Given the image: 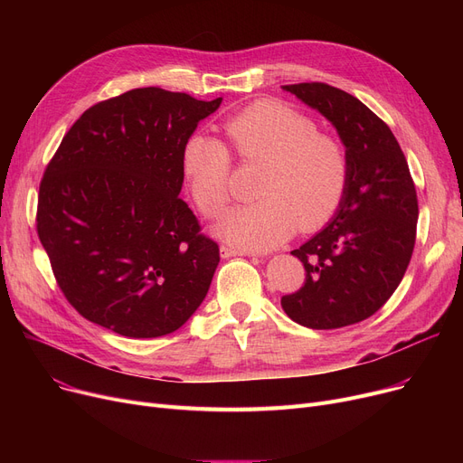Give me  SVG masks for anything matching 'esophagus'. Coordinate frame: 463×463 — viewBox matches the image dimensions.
<instances>
[{
  "label": "esophagus",
  "instance_id": "obj_1",
  "mask_svg": "<svg viewBox=\"0 0 463 463\" xmlns=\"http://www.w3.org/2000/svg\"><path fill=\"white\" fill-rule=\"evenodd\" d=\"M219 255H222L223 259H229V257H238V255H246L244 251H238L234 248H229V246H222L219 248Z\"/></svg>",
  "mask_w": 463,
  "mask_h": 463
}]
</instances>
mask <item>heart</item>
<instances>
[{
	"label": "heart",
	"mask_w": 463,
	"mask_h": 463,
	"mask_svg": "<svg viewBox=\"0 0 463 463\" xmlns=\"http://www.w3.org/2000/svg\"><path fill=\"white\" fill-rule=\"evenodd\" d=\"M225 135L246 163H264L257 203L240 206L215 232L248 251H269L293 236L321 229L342 204L349 180L344 146L319 133L315 121L279 101H255L225 126ZM182 173L199 210L215 217L232 197V157L213 137L193 133L182 148Z\"/></svg>",
	"instance_id": "obj_1"
}]
</instances>
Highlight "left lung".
<instances>
[{
    "mask_svg": "<svg viewBox=\"0 0 463 463\" xmlns=\"http://www.w3.org/2000/svg\"><path fill=\"white\" fill-rule=\"evenodd\" d=\"M281 88L330 121L349 161L330 223L293 251L306 281L281 307L313 330L349 326L372 317L403 279L417 238L415 184L391 128L356 97L323 82Z\"/></svg>",
    "mask_w": 463,
    "mask_h": 463,
    "instance_id": "left-lung-1",
    "label": "left lung"
}]
</instances>
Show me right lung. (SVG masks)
Wrapping results in <instances>:
<instances>
[{"mask_svg": "<svg viewBox=\"0 0 463 463\" xmlns=\"http://www.w3.org/2000/svg\"><path fill=\"white\" fill-rule=\"evenodd\" d=\"M222 101L137 88L93 105L63 137L41 180L37 234L84 319L159 337L203 304L219 248L178 197L182 148Z\"/></svg>", "mask_w": 463, "mask_h": 463, "instance_id": "1", "label": "right lung"}]
</instances>
